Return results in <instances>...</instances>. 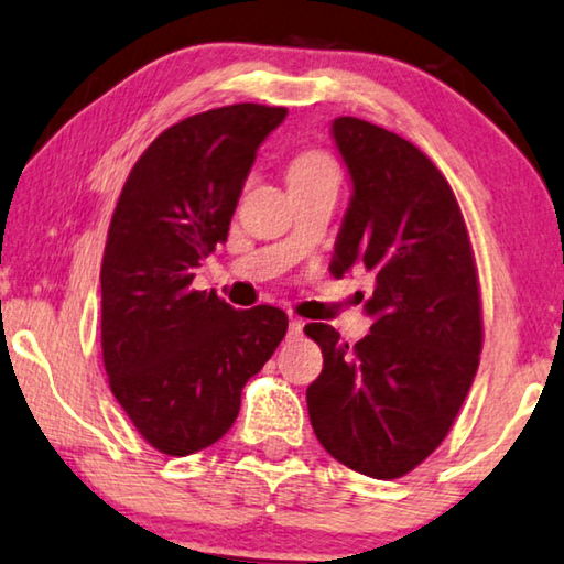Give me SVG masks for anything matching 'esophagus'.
Returning a JSON list of instances; mask_svg holds the SVG:
<instances>
[{
	"mask_svg": "<svg viewBox=\"0 0 564 564\" xmlns=\"http://www.w3.org/2000/svg\"><path fill=\"white\" fill-rule=\"evenodd\" d=\"M301 330H303L301 318L291 316V318H289V338H296V336H301Z\"/></svg>",
	"mask_w": 564,
	"mask_h": 564,
	"instance_id": "34e87169",
	"label": "esophagus"
}]
</instances>
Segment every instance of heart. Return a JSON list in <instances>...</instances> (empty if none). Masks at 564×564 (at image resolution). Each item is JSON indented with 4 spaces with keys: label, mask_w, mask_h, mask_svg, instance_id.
I'll use <instances>...</instances> for the list:
<instances>
[{
    "label": "heart",
    "mask_w": 564,
    "mask_h": 564,
    "mask_svg": "<svg viewBox=\"0 0 564 564\" xmlns=\"http://www.w3.org/2000/svg\"><path fill=\"white\" fill-rule=\"evenodd\" d=\"M314 175H336V167L324 153H303L291 165V177H314Z\"/></svg>",
    "instance_id": "1"
}]
</instances>
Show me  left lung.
<instances>
[{"instance_id": "obj_1", "label": "left lung", "mask_w": 564, "mask_h": 564, "mask_svg": "<svg viewBox=\"0 0 564 564\" xmlns=\"http://www.w3.org/2000/svg\"><path fill=\"white\" fill-rule=\"evenodd\" d=\"M351 200L328 271L373 273L371 330L348 348L328 324L306 336L324 369L306 389L330 457L373 479L404 477L444 442L475 381L481 303L459 203L422 150L359 118L330 124Z\"/></svg>"}]
</instances>
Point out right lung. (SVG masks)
Wrapping results in <instances>:
<instances>
[{
  "label": "right lung",
  "instance_id": "right-lung-1",
  "mask_svg": "<svg viewBox=\"0 0 564 564\" xmlns=\"http://www.w3.org/2000/svg\"><path fill=\"white\" fill-rule=\"evenodd\" d=\"M285 107L240 102L185 118L150 142L122 185L102 256V361L142 440L170 457L216 444L240 391L283 341L275 306L236 311L193 291L226 243L256 150Z\"/></svg>",
  "mask_w": 564,
  "mask_h": 564
}]
</instances>
